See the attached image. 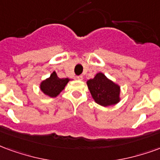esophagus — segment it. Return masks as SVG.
<instances>
[{"mask_svg":"<svg viewBox=\"0 0 160 160\" xmlns=\"http://www.w3.org/2000/svg\"><path fill=\"white\" fill-rule=\"evenodd\" d=\"M77 78L78 79V80H82L83 77H82V76H78V77H77Z\"/></svg>","mask_w":160,"mask_h":160,"instance_id":"obj_1","label":"esophagus"}]
</instances>
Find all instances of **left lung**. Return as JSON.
Returning a JSON list of instances; mask_svg holds the SVG:
<instances>
[{
    "label": "left lung",
    "mask_w": 160,
    "mask_h": 160,
    "mask_svg": "<svg viewBox=\"0 0 160 160\" xmlns=\"http://www.w3.org/2000/svg\"><path fill=\"white\" fill-rule=\"evenodd\" d=\"M88 89L94 101L103 107L114 105L119 101L120 88L107 78L103 73H97L87 82Z\"/></svg>",
    "instance_id": "1"
}]
</instances>
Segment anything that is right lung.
I'll return each mask as SVG.
<instances>
[{"label":"right lung","instance_id":"add662e5","mask_svg":"<svg viewBox=\"0 0 160 160\" xmlns=\"http://www.w3.org/2000/svg\"><path fill=\"white\" fill-rule=\"evenodd\" d=\"M68 82V78H59L56 72H53L49 78L42 82L41 90L50 97H56L65 88Z\"/></svg>","mask_w":160,"mask_h":160}]
</instances>
